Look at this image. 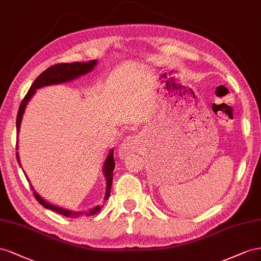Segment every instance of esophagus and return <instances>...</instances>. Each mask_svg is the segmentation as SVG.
Segmentation results:
<instances>
[{"mask_svg": "<svg viewBox=\"0 0 261 261\" xmlns=\"http://www.w3.org/2000/svg\"><path fill=\"white\" fill-rule=\"evenodd\" d=\"M140 142V138L138 136H131L126 138L119 147V153L121 155H126L133 152L138 147Z\"/></svg>", "mask_w": 261, "mask_h": 261, "instance_id": "obj_1", "label": "esophagus"}]
</instances>
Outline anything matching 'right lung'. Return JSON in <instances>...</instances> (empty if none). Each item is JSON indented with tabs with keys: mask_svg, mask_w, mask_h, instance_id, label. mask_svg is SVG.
Masks as SVG:
<instances>
[{
	"mask_svg": "<svg viewBox=\"0 0 261 261\" xmlns=\"http://www.w3.org/2000/svg\"><path fill=\"white\" fill-rule=\"evenodd\" d=\"M97 64V61L96 60H92L88 62H72V63H58L50 66L46 71H43L40 75L35 80L34 83L32 84L31 88H29L28 93L26 94V96L24 97V99L21 100L20 106L18 109L17 113V118H16V128H17V133L19 132V128H20V121L21 118H23V114L24 110L26 108L27 102L29 101V99L32 98V96L34 95L36 89H38L42 86H47V85H52V84H59V83H64V82H68L71 80H74L79 77L80 75H83V74H86L88 72H91L94 66ZM18 148L17 144H16V150ZM16 158H17V162L19 163V156L18 153H16ZM20 165V163H19ZM115 160H114V151H110L109 155L107 156L105 165H103V173H105L106 176V181H107V189H106V196H105V200H108L109 196H110V189H111V182H113V173L115 169ZM33 191L34 188L32 187ZM34 196L36 198V200L38 202L46 207V209L55 211L59 214L64 215L66 218H79L81 215L86 214V215H92V214H96L98 211H100L101 206L98 205L94 207L89 212H73L70 210L63 209V207L57 206L54 204H50L47 201H44L38 193L36 191H34Z\"/></svg>",
	"mask_w": 261,
	"mask_h": 261,
	"instance_id": "add662e5",
	"label": "right lung"
}]
</instances>
